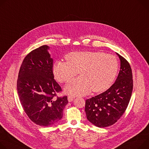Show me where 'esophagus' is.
<instances>
[{"label": "esophagus", "mask_w": 149, "mask_h": 149, "mask_svg": "<svg viewBox=\"0 0 149 149\" xmlns=\"http://www.w3.org/2000/svg\"><path fill=\"white\" fill-rule=\"evenodd\" d=\"M74 97L72 96H69L68 97V100L69 102H71L74 100Z\"/></svg>", "instance_id": "34e87169"}]
</instances>
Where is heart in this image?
Masks as SVG:
<instances>
[{
    "mask_svg": "<svg viewBox=\"0 0 149 149\" xmlns=\"http://www.w3.org/2000/svg\"><path fill=\"white\" fill-rule=\"evenodd\" d=\"M66 62L58 61L53 67L55 78L60 83L69 81L78 72L81 77L68 83L64 90L72 96H84L109 88L116 78L119 64L111 54L101 52H75L65 56Z\"/></svg>",
    "mask_w": 149,
    "mask_h": 149,
    "instance_id": "heart-1",
    "label": "heart"
}]
</instances>
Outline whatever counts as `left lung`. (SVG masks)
I'll use <instances>...</instances> for the list:
<instances>
[{
    "label": "left lung",
    "mask_w": 149,
    "mask_h": 149,
    "mask_svg": "<svg viewBox=\"0 0 149 149\" xmlns=\"http://www.w3.org/2000/svg\"><path fill=\"white\" fill-rule=\"evenodd\" d=\"M120 71L115 83L106 91L86 100L87 119L100 128L114 124L123 116L130 102L133 88L132 74L128 61L118 53Z\"/></svg>",
    "instance_id": "left-lung-1"
}]
</instances>
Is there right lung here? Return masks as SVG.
<instances>
[{
  "instance_id": "add662e5",
  "label": "right lung",
  "mask_w": 149,
  "mask_h": 149,
  "mask_svg": "<svg viewBox=\"0 0 149 149\" xmlns=\"http://www.w3.org/2000/svg\"><path fill=\"white\" fill-rule=\"evenodd\" d=\"M49 49L44 45L29 53L21 64L17 80L18 94L25 112L42 127L60 120L68 103L67 96L54 98L62 89L54 79L53 61Z\"/></svg>"
}]
</instances>
